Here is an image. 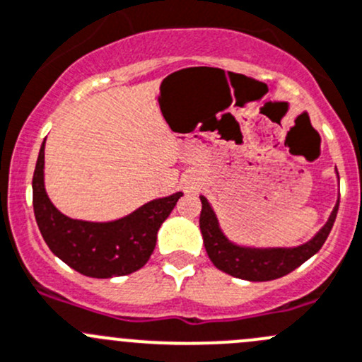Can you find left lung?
I'll return each mask as SVG.
<instances>
[{
    "mask_svg": "<svg viewBox=\"0 0 362 362\" xmlns=\"http://www.w3.org/2000/svg\"><path fill=\"white\" fill-rule=\"evenodd\" d=\"M199 198H202L203 205L202 216H199V228H202L206 255L219 270L233 276V278L247 279V281H270V279L283 278L299 265H303L315 252L320 251V247L331 233L339 206L338 202L327 224L308 244L293 249H249L231 244L221 233L212 206L203 196H199Z\"/></svg>",
    "mask_w": 362,
    "mask_h": 362,
    "instance_id": "8db88e82",
    "label": "left lung"
}]
</instances>
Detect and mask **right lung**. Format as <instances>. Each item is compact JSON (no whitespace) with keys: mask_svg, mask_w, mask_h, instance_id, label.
I'll list each match as a JSON object with an SVG mask.
<instances>
[{"mask_svg":"<svg viewBox=\"0 0 362 362\" xmlns=\"http://www.w3.org/2000/svg\"><path fill=\"white\" fill-rule=\"evenodd\" d=\"M44 145L33 173V210L45 244L59 259L90 278H115L136 272L148 262L157 231L184 192L153 199L124 219L86 223L63 216L44 187Z\"/></svg>","mask_w":362,"mask_h":362,"instance_id":"1","label":"right lung"}]
</instances>
